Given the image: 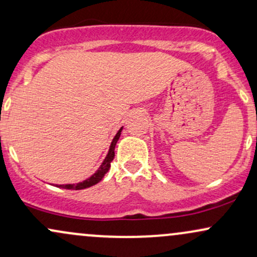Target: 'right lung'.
<instances>
[{"mask_svg":"<svg viewBox=\"0 0 257 257\" xmlns=\"http://www.w3.org/2000/svg\"><path fill=\"white\" fill-rule=\"evenodd\" d=\"M122 129H123V126L119 129L118 132H117V134L115 135V138H113L112 142H111L109 152H107L106 157H105V159L103 160V163H101V165L99 166V169L94 172L93 175L91 176V177H88L87 179H85V181L79 182V183H75V184H60V185L54 184L55 187L62 188V189H69V190H81V189H86V188H89V187H92V185L99 183V182L103 179L104 176L106 175V172L109 171V169L111 166V162H112L113 157H115V147H116L117 141H118V139L120 137V132H122Z\"/></svg>","mask_w":257,"mask_h":257,"instance_id":"obj_1","label":"right lung"}]
</instances>
